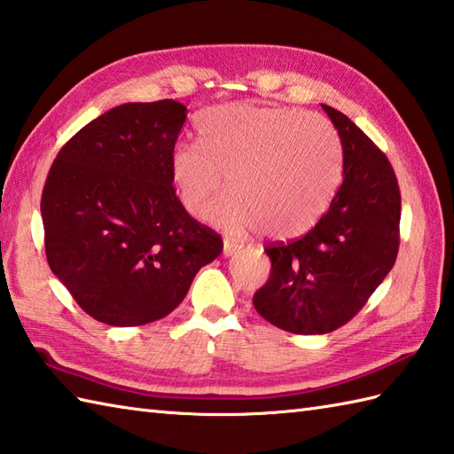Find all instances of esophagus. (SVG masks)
Here are the masks:
<instances>
[{"label": "esophagus", "mask_w": 454, "mask_h": 454, "mask_svg": "<svg viewBox=\"0 0 454 454\" xmlns=\"http://www.w3.org/2000/svg\"><path fill=\"white\" fill-rule=\"evenodd\" d=\"M239 248H240V245H239V243H233V240L225 239V243H223V254H225V256L235 254V253L239 251Z\"/></svg>", "instance_id": "34e87169"}]
</instances>
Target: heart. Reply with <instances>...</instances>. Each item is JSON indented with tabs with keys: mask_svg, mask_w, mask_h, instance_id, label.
Here are the masks:
<instances>
[{
	"mask_svg": "<svg viewBox=\"0 0 454 454\" xmlns=\"http://www.w3.org/2000/svg\"><path fill=\"white\" fill-rule=\"evenodd\" d=\"M196 143L170 153L184 209L206 217L227 178L215 223L231 233L294 239L317 223L340 180V146L327 119L290 107L227 104L203 111Z\"/></svg>",
	"mask_w": 454,
	"mask_h": 454,
	"instance_id": "b5f03b06",
	"label": "heart"
}]
</instances>
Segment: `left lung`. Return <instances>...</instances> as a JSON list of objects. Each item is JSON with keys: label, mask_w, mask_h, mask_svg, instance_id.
<instances>
[{"label": "left lung", "mask_w": 454, "mask_h": 454, "mask_svg": "<svg viewBox=\"0 0 454 454\" xmlns=\"http://www.w3.org/2000/svg\"><path fill=\"white\" fill-rule=\"evenodd\" d=\"M321 107L343 145V184L316 227L264 248L270 278L253 298L266 321L295 335H323L353 319L400 248L402 196L390 160L345 114Z\"/></svg>", "instance_id": "left-lung-1"}]
</instances>
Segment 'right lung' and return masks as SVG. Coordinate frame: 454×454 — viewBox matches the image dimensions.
I'll return each instance as SVG.
<instances>
[{"instance_id":"obj_1","label":"right lung","mask_w":454,"mask_h":454,"mask_svg":"<svg viewBox=\"0 0 454 454\" xmlns=\"http://www.w3.org/2000/svg\"><path fill=\"white\" fill-rule=\"evenodd\" d=\"M186 123L174 99L123 104L82 127L46 176L51 270L88 316L137 327L178 308L223 240L176 196L170 153Z\"/></svg>"}]
</instances>
